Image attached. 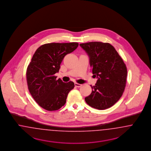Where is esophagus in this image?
Masks as SVG:
<instances>
[{
  "label": "esophagus",
  "instance_id": "34e87169",
  "mask_svg": "<svg viewBox=\"0 0 151 151\" xmlns=\"http://www.w3.org/2000/svg\"><path fill=\"white\" fill-rule=\"evenodd\" d=\"M74 85H75V86H76V87H81V86H82V85H81V84H79L78 83H74Z\"/></svg>",
  "mask_w": 151,
  "mask_h": 151
}]
</instances>
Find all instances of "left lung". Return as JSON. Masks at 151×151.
I'll return each instance as SVG.
<instances>
[{
	"label": "left lung",
	"instance_id": "1",
	"mask_svg": "<svg viewBox=\"0 0 151 151\" xmlns=\"http://www.w3.org/2000/svg\"><path fill=\"white\" fill-rule=\"evenodd\" d=\"M79 46L88 55L92 74L98 78L86 102L99 110L111 107L125 90L127 71L123 60L108 43L91 42Z\"/></svg>",
	"mask_w": 151,
	"mask_h": 151
}]
</instances>
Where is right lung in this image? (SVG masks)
Segmentation results:
<instances>
[{
	"label": "right lung",
	"instance_id": "right-lung-1",
	"mask_svg": "<svg viewBox=\"0 0 151 151\" xmlns=\"http://www.w3.org/2000/svg\"><path fill=\"white\" fill-rule=\"evenodd\" d=\"M78 46L77 42L51 43L40 47L34 53L26 70L29 92L38 104L49 111L58 110L65 105L67 96L74 87L72 81L56 80L60 64L68 53Z\"/></svg>",
	"mask_w": 151,
	"mask_h": 151
}]
</instances>
